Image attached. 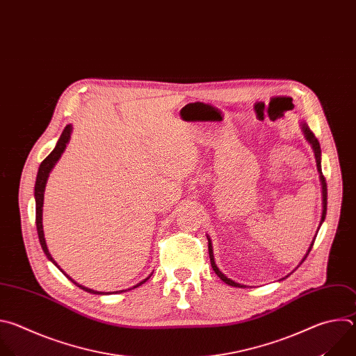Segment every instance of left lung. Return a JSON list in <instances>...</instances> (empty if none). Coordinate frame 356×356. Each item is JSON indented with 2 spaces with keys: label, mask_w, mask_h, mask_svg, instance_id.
<instances>
[{
  "label": "left lung",
  "mask_w": 356,
  "mask_h": 356,
  "mask_svg": "<svg viewBox=\"0 0 356 356\" xmlns=\"http://www.w3.org/2000/svg\"><path fill=\"white\" fill-rule=\"evenodd\" d=\"M302 130H303V134H305V137H306V140L309 141L310 143V146H312V149H313V152H314V157H316V163H317V171H318V174H320V182H321V195H323V213H321V220H320V226L323 225V222H324V219H325V215H327V184H325V178H324V175H323V172H321V149H320V143H318V140L316 138V136L313 134V131L309 129V126L306 124V123H303L302 122ZM320 226H318V229H317V233H318V230H320ZM317 236V234H316ZM316 236H314V238H313V241H312V244H310V247H309V250L306 251V254H305V257L302 258V261L299 262V265L298 266H300L302 265V262L306 259V257L309 255V252L312 251V247H313V244H314V240H316ZM207 237V241H209V257H210V264H211V268H213V270L216 272V275L225 282V283H227V285H230V286H236V288H247L245 285H241V283H237V282H234V280H232L230 277H227L219 268H218V265H216V262H215V255H213V245H211V240H210V237L209 236H206ZM298 266L293 269V270H296L298 269ZM293 270L291 272V273H293ZM289 273V275H291ZM289 275H286L285 277H288ZM285 277H282V279H285ZM280 279V280H282Z\"/></svg>",
  "instance_id": "obj_1"
}]
</instances>
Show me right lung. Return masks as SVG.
I'll use <instances>...</instances> for the list:
<instances>
[{
  "instance_id": "add662e5",
  "label": "right lung",
  "mask_w": 356,
  "mask_h": 356,
  "mask_svg": "<svg viewBox=\"0 0 356 356\" xmlns=\"http://www.w3.org/2000/svg\"><path fill=\"white\" fill-rule=\"evenodd\" d=\"M71 131H73V126L71 124H67L65 127H64V130H63V133H61V136H60V138L57 140V143H56V147L53 149V152L42 161V164H40V167H39V171H38V177H36V182H35V202H36V227H38V236H39V241H40V245H42V250H43V252L46 254V257H47V259L50 261V262H53L64 275H65V277H68L71 282L74 283L76 286H79L80 289H83V291H86V292H88V293H94V295H112V292H98V291H92V289H88V288H86V286H83V285H80V283H77L73 277L71 276H68L58 265H57V262L53 259V257L50 255V252H49V248H47V244H46V240H44V233H43V223H42V220H43V199H44V188H46V182H47V178H49V174L51 172V170L54 168V165L57 164V161L60 160V157H61V154H63V152L65 150V147H67V145H68V141H70V138H71ZM153 273H150L146 279H143L141 282H138L137 285H134L133 288H130V289H126V291H131V289H134V288H137V286H140V285H143V283L146 282V280H149L150 279V276H152ZM126 291H119V292H113V293H122V292H126Z\"/></svg>"
}]
</instances>
